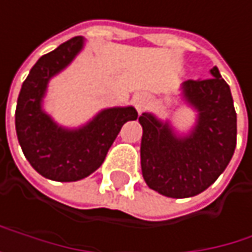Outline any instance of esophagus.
<instances>
[{"label":"esophagus","instance_id":"1","mask_svg":"<svg viewBox=\"0 0 252 252\" xmlns=\"http://www.w3.org/2000/svg\"><path fill=\"white\" fill-rule=\"evenodd\" d=\"M133 105L136 108L138 113H142L147 110V107L150 105V96L147 93H136L133 96Z\"/></svg>","mask_w":252,"mask_h":252}]
</instances>
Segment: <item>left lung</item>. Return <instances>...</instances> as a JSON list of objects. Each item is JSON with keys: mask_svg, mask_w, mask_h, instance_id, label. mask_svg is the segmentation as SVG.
Here are the masks:
<instances>
[{"mask_svg": "<svg viewBox=\"0 0 252 252\" xmlns=\"http://www.w3.org/2000/svg\"><path fill=\"white\" fill-rule=\"evenodd\" d=\"M211 78L187 80L181 86L183 101L196 113L187 133L169 120L142 113L141 169L147 186L168 197L184 199L206 190L224 172L236 148V111L229 84L218 68Z\"/></svg>", "mask_w": 252, "mask_h": 252, "instance_id": "8db88e82", "label": "left lung"}]
</instances>
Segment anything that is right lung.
Here are the masks:
<instances>
[{
	"mask_svg": "<svg viewBox=\"0 0 252 252\" xmlns=\"http://www.w3.org/2000/svg\"><path fill=\"white\" fill-rule=\"evenodd\" d=\"M75 37L41 56L22 84L16 107V133L28 162L44 178L71 183L89 177L105 160L122 126L136 120L133 107L101 110L80 127H65L43 108L49 81L62 72L83 50Z\"/></svg>",
	"mask_w": 252,
	"mask_h": 252,
	"instance_id": "right-lung-1",
	"label": "right lung"
}]
</instances>
